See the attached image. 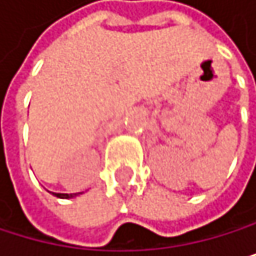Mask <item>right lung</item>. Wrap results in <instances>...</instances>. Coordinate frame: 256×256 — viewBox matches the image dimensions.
Instances as JSON below:
<instances>
[{
    "instance_id": "right-lung-1",
    "label": "right lung",
    "mask_w": 256,
    "mask_h": 256,
    "mask_svg": "<svg viewBox=\"0 0 256 256\" xmlns=\"http://www.w3.org/2000/svg\"><path fill=\"white\" fill-rule=\"evenodd\" d=\"M50 194H54V195H55V196H58V198H66V200L74 198V196L80 195V194H55V192H50Z\"/></svg>"
}]
</instances>
